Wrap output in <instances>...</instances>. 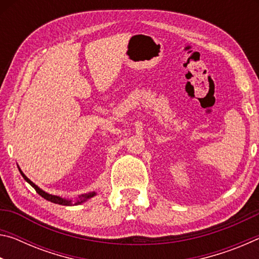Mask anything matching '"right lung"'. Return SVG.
<instances>
[{
    "label": "right lung",
    "mask_w": 259,
    "mask_h": 259,
    "mask_svg": "<svg viewBox=\"0 0 259 259\" xmlns=\"http://www.w3.org/2000/svg\"><path fill=\"white\" fill-rule=\"evenodd\" d=\"M19 171L21 174V176L24 177V179L26 182H27L30 186L34 187V190L36 191L38 194H40L42 198H45L46 200L50 201V202H54V203H57V204H61V205H77V204H81L83 202H85V201H88L91 198H94V196L97 194V192H89V193H85V194H81L80 196H78V199H76L75 202H73L72 200H68V199H65V198H61V196H58V195H52V194H49V193H47L46 191H43L42 188L38 187L37 185H35V184L30 181V179H28L27 177L25 176V174L21 171V169L18 166Z\"/></svg>",
    "instance_id": "add662e5"
}]
</instances>
